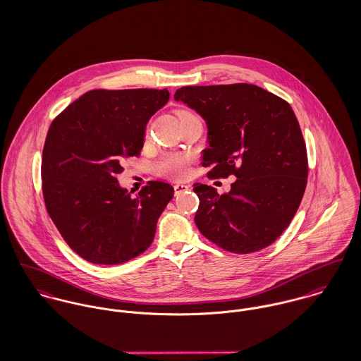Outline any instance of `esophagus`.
Segmentation results:
<instances>
[{
	"instance_id": "esophagus-1",
	"label": "esophagus",
	"mask_w": 361,
	"mask_h": 361,
	"mask_svg": "<svg viewBox=\"0 0 361 361\" xmlns=\"http://www.w3.org/2000/svg\"><path fill=\"white\" fill-rule=\"evenodd\" d=\"M189 189H190L189 185H183V183H176V185H173V192H175V195H180V193H183V192H186V190H189Z\"/></svg>"
}]
</instances>
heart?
Instances as JSON below:
<instances>
[{"instance_id": "1", "label": "heart", "mask_w": 361, "mask_h": 361, "mask_svg": "<svg viewBox=\"0 0 361 361\" xmlns=\"http://www.w3.org/2000/svg\"><path fill=\"white\" fill-rule=\"evenodd\" d=\"M176 114L179 119L196 116L189 109H178ZM189 164H190V158L188 155L180 154V153H168L162 155L155 162L153 169L158 176L178 180V179H183L188 175Z\"/></svg>"}]
</instances>
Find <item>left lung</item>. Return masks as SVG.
Listing matches in <instances>:
<instances>
[{
  "instance_id": "8db88e82",
  "label": "left lung",
  "mask_w": 361,
  "mask_h": 361,
  "mask_svg": "<svg viewBox=\"0 0 361 361\" xmlns=\"http://www.w3.org/2000/svg\"><path fill=\"white\" fill-rule=\"evenodd\" d=\"M173 99L207 122V176H236L224 195L195 183L200 200L195 222L202 235L236 255L272 245L293 219L309 176L306 143L292 106L247 83L185 86Z\"/></svg>"
}]
</instances>
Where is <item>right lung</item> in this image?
<instances>
[{
    "instance_id": "1",
    "label": "right lung",
    "mask_w": 361,
    "mask_h": 361,
    "mask_svg": "<svg viewBox=\"0 0 361 361\" xmlns=\"http://www.w3.org/2000/svg\"><path fill=\"white\" fill-rule=\"evenodd\" d=\"M168 100L166 89L90 90L50 125L42 159L44 203L63 240L89 262L122 264L153 243L173 188L150 180L132 197L116 176L126 158L140 155L146 125Z\"/></svg>"
}]
</instances>
